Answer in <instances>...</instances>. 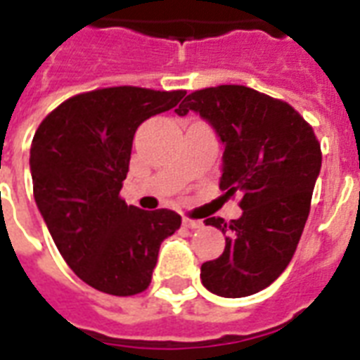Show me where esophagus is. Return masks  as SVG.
<instances>
[{
	"instance_id": "esophagus-1",
	"label": "esophagus",
	"mask_w": 360,
	"mask_h": 360,
	"mask_svg": "<svg viewBox=\"0 0 360 360\" xmlns=\"http://www.w3.org/2000/svg\"><path fill=\"white\" fill-rule=\"evenodd\" d=\"M183 225H185L187 229H200L202 221L200 219H191V217H185V219H183Z\"/></svg>"
}]
</instances>
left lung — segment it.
<instances>
[{"label": "left lung", "instance_id": "left-lung-1", "mask_svg": "<svg viewBox=\"0 0 360 360\" xmlns=\"http://www.w3.org/2000/svg\"><path fill=\"white\" fill-rule=\"evenodd\" d=\"M207 120L225 145L219 187L242 194V215L207 217L225 250L202 263V284L221 297L267 288L294 257L321 172V143L294 106L246 85H217L185 97L175 112Z\"/></svg>", "mask_w": 360, "mask_h": 360}]
</instances>
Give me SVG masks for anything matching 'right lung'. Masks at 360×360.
<instances>
[{"label":"right lung","instance_id":"obj_1","mask_svg":"<svg viewBox=\"0 0 360 360\" xmlns=\"http://www.w3.org/2000/svg\"><path fill=\"white\" fill-rule=\"evenodd\" d=\"M185 93L133 85L79 93L36 129L30 172L39 214L68 267L98 292H145L160 244L181 227L179 214L127 206L120 191L137 127Z\"/></svg>","mask_w":360,"mask_h":360}]
</instances>
